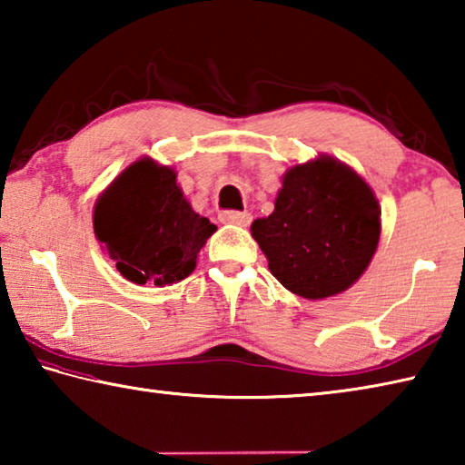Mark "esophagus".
Here are the masks:
<instances>
[{
    "label": "esophagus",
    "mask_w": 465,
    "mask_h": 465,
    "mask_svg": "<svg viewBox=\"0 0 465 465\" xmlns=\"http://www.w3.org/2000/svg\"><path fill=\"white\" fill-rule=\"evenodd\" d=\"M219 222L248 227L252 222V215L248 213V211H223V213H219Z\"/></svg>",
    "instance_id": "esophagus-1"
}]
</instances>
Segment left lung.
I'll use <instances>...</instances> for the list:
<instances>
[{
    "label": "left lung",
    "mask_w": 465,
    "mask_h": 465,
    "mask_svg": "<svg viewBox=\"0 0 465 465\" xmlns=\"http://www.w3.org/2000/svg\"><path fill=\"white\" fill-rule=\"evenodd\" d=\"M282 287L326 299L355 285L380 243V201L363 178L322 153L291 166L269 217L250 227Z\"/></svg>",
    "instance_id": "left-lung-1"
}]
</instances>
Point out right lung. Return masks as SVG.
I'll return each mask as SVG.
<instances>
[{"label":"right lung","mask_w":465,"mask_h":465,"mask_svg":"<svg viewBox=\"0 0 465 465\" xmlns=\"http://www.w3.org/2000/svg\"><path fill=\"white\" fill-rule=\"evenodd\" d=\"M94 233L124 279L163 287L186 279L217 227L196 213L176 170L139 157L94 204Z\"/></svg>","instance_id":"obj_1"}]
</instances>
